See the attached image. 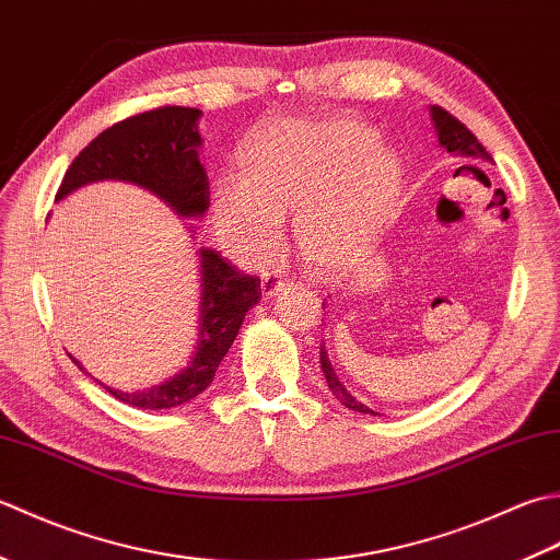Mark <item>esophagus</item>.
I'll return each mask as SVG.
<instances>
[{"mask_svg":"<svg viewBox=\"0 0 560 560\" xmlns=\"http://www.w3.org/2000/svg\"><path fill=\"white\" fill-rule=\"evenodd\" d=\"M288 288H290L288 280H282L280 276H276V272L260 280V294H264V300H272V296H278L280 292H284Z\"/></svg>","mask_w":560,"mask_h":560,"instance_id":"esophagus-1","label":"esophagus"}]
</instances>
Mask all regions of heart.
Wrapping results in <instances>:
<instances>
[{"instance_id": "obj_1", "label": "heart", "mask_w": 560, "mask_h": 560, "mask_svg": "<svg viewBox=\"0 0 560 560\" xmlns=\"http://www.w3.org/2000/svg\"><path fill=\"white\" fill-rule=\"evenodd\" d=\"M398 156L355 120H280L236 156V180L212 188L210 214L222 244L248 264L276 254L280 222L318 276L348 268L392 220L401 198Z\"/></svg>"}]
</instances>
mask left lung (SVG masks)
I'll list each match as a JSON object with an SVG mask.
<instances>
[{
    "instance_id": "8db88e82",
    "label": "left lung",
    "mask_w": 560,
    "mask_h": 560,
    "mask_svg": "<svg viewBox=\"0 0 560 560\" xmlns=\"http://www.w3.org/2000/svg\"><path fill=\"white\" fill-rule=\"evenodd\" d=\"M430 118H432V128H435L438 142H440L442 150H447L450 154L459 156V159H466V162H493L490 154L486 152V147L476 140V135L469 128H466V125L456 120L454 116H450L447 110L440 108V106H430ZM324 310H326V306H324ZM322 370H324L330 394H334L340 404H343L350 410H358V413L376 416L370 406H364L362 401H358V398L346 389V384L338 380L334 364H330V360H328L326 346H322Z\"/></svg>"
}]
</instances>
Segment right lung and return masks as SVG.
Returning a JSON list of instances; mask_svg holds the SVG:
<instances>
[{"label": "right lung", "instance_id": "obj_1", "mask_svg": "<svg viewBox=\"0 0 560 560\" xmlns=\"http://www.w3.org/2000/svg\"><path fill=\"white\" fill-rule=\"evenodd\" d=\"M200 116L202 110L198 108L164 106L113 125L79 152L67 168L57 200L101 180H125L150 190L184 220H200L210 208L208 174L198 154L202 147L198 132ZM186 230L196 232L192 226ZM190 236L196 238V234ZM198 258L200 318L198 343L190 360L174 376L137 392L113 389L96 380L118 401L144 410H168L198 398L212 384L244 316L258 304L260 280L244 276L212 248H200ZM74 362L79 364V360ZM82 372L86 370L82 368Z\"/></svg>", "mask_w": 560, "mask_h": 560}]
</instances>
